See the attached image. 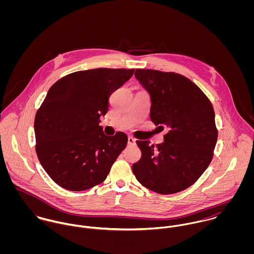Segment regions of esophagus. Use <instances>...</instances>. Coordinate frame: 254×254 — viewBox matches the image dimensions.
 <instances>
[{
    "mask_svg": "<svg viewBox=\"0 0 254 254\" xmlns=\"http://www.w3.org/2000/svg\"><path fill=\"white\" fill-rule=\"evenodd\" d=\"M136 143V140L133 138V137H128V145H135Z\"/></svg>",
    "mask_w": 254,
    "mask_h": 254,
    "instance_id": "1",
    "label": "esophagus"
}]
</instances>
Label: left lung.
<instances>
[{"mask_svg": "<svg viewBox=\"0 0 254 254\" xmlns=\"http://www.w3.org/2000/svg\"><path fill=\"white\" fill-rule=\"evenodd\" d=\"M135 77L149 93L151 121L169 131L162 144L136 142L142 156L133 173L152 191L179 192L197 181L212 160L218 138L212 104L181 74L138 68Z\"/></svg>", "mask_w": 254, "mask_h": 254, "instance_id": "left-lung-1", "label": "left lung"}]
</instances>
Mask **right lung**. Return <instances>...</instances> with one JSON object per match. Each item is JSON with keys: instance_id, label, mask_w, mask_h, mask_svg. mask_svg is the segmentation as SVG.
Instances as JSON below:
<instances>
[{"instance_id": "add662e5", "label": "right lung", "mask_w": 254, "mask_h": 254, "mask_svg": "<svg viewBox=\"0 0 254 254\" xmlns=\"http://www.w3.org/2000/svg\"><path fill=\"white\" fill-rule=\"evenodd\" d=\"M135 69L96 68L70 73L57 81L37 110L34 131L38 159L64 189L85 190L106 180L126 147L128 137H109L99 125L110 95Z\"/></svg>"}]
</instances>
